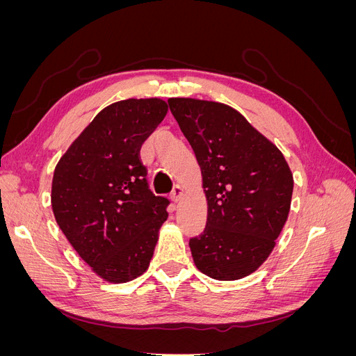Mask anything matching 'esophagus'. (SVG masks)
Returning <instances> with one entry per match:
<instances>
[{
  "label": "esophagus",
  "mask_w": 356,
  "mask_h": 356,
  "mask_svg": "<svg viewBox=\"0 0 356 356\" xmlns=\"http://www.w3.org/2000/svg\"><path fill=\"white\" fill-rule=\"evenodd\" d=\"M182 195H184V190H182V187L181 186H175L174 190H172V193H170V199H172V202L177 203V202H179Z\"/></svg>",
  "instance_id": "34e87169"
}]
</instances>
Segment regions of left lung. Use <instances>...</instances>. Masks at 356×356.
Returning a JSON list of instances; mask_svg holds the SVG:
<instances>
[{
	"instance_id": "obj_1",
	"label": "left lung",
	"mask_w": 356,
	"mask_h": 356,
	"mask_svg": "<svg viewBox=\"0 0 356 356\" xmlns=\"http://www.w3.org/2000/svg\"><path fill=\"white\" fill-rule=\"evenodd\" d=\"M202 170L204 230L188 245L196 267L217 281L255 272L286 222L294 179L284 154L232 106L168 99Z\"/></svg>"
}]
</instances>
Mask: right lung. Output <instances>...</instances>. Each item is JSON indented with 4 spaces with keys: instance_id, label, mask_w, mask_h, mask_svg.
Returning a JSON list of instances; mask_svg holds the SVG:
<instances>
[{
    "instance_id": "obj_1",
    "label": "right lung",
    "mask_w": 356,
    "mask_h": 356,
    "mask_svg": "<svg viewBox=\"0 0 356 356\" xmlns=\"http://www.w3.org/2000/svg\"><path fill=\"white\" fill-rule=\"evenodd\" d=\"M168 113L159 98L124 99L104 108L55 168L56 222L92 270L113 284L149 266L169 200L154 196L139 152Z\"/></svg>"
}]
</instances>
